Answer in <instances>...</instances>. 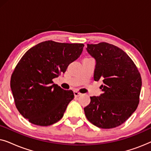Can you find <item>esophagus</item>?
<instances>
[{
	"label": "esophagus",
	"mask_w": 151,
	"mask_h": 151,
	"mask_svg": "<svg viewBox=\"0 0 151 151\" xmlns=\"http://www.w3.org/2000/svg\"><path fill=\"white\" fill-rule=\"evenodd\" d=\"M73 93H74V96L76 97H78V96H80L82 95V93H80V92H78L76 91H73Z\"/></svg>",
	"instance_id": "34e87169"
}]
</instances>
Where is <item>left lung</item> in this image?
I'll list each match as a JSON object with an SVG mask.
<instances>
[{
	"label": "left lung",
	"instance_id": "obj_1",
	"mask_svg": "<svg viewBox=\"0 0 151 151\" xmlns=\"http://www.w3.org/2000/svg\"><path fill=\"white\" fill-rule=\"evenodd\" d=\"M96 60L94 80L102 79L103 92L91 97L84 109L86 118L101 129H113L127 120L139 104L142 78L137 67L123 50L107 42L88 44Z\"/></svg>",
	"mask_w": 151,
	"mask_h": 151
}]
</instances>
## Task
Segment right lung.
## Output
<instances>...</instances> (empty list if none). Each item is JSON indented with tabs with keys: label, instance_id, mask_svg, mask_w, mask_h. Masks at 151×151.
<instances>
[{
	"label": "right lung",
	"instance_id": "right-lung-1",
	"mask_svg": "<svg viewBox=\"0 0 151 151\" xmlns=\"http://www.w3.org/2000/svg\"><path fill=\"white\" fill-rule=\"evenodd\" d=\"M84 46L45 41L29 49L18 62L10 86L16 108L29 122L46 127L63 117L73 92L53 84L52 80L80 57Z\"/></svg>",
	"mask_w": 151,
	"mask_h": 151
}]
</instances>
